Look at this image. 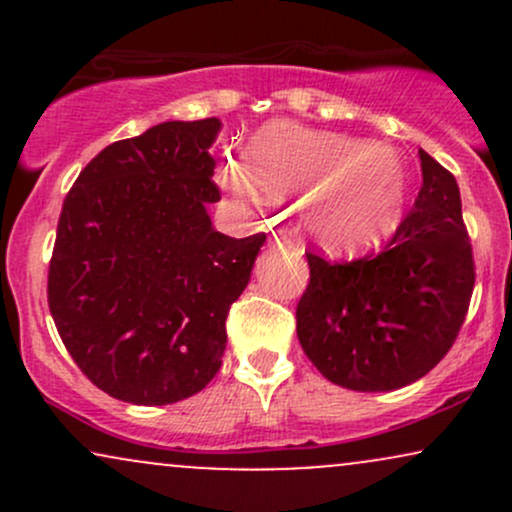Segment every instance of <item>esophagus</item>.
I'll return each instance as SVG.
<instances>
[{"instance_id": "1", "label": "esophagus", "mask_w": 512, "mask_h": 512, "mask_svg": "<svg viewBox=\"0 0 512 512\" xmlns=\"http://www.w3.org/2000/svg\"><path fill=\"white\" fill-rule=\"evenodd\" d=\"M269 243H272V245H284V243H289V240L281 236V233H272V238H269Z\"/></svg>"}]
</instances>
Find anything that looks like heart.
I'll list each match as a JSON object with an SVG mask.
<instances>
[{"label":"heart","mask_w":512,"mask_h":512,"mask_svg":"<svg viewBox=\"0 0 512 512\" xmlns=\"http://www.w3.org/2000/svg\"><path fill=\"white\" fill-rule=\"evenodd\" d=\"M219 182L250 207L301 199L303 231L332 252L390 236L407 197V170L395 149L291 122L260 129L250 156L223 158Z\"/></svg>","instance_id":"obj_1"}]
</instances>
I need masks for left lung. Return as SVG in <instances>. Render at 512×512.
<instances>
[{
	"mask_svg": "<svg viewBox=\"0 0 512 512\" xmlns=\"http://www.w3.org/2000/svg\"><path fill=\"white\" fill-rule=\"evenodd\" d=\"M414 207L378 255L330 262L305 252L296 308L305 356L334 385L387 392L424 378L455 344L474 291V257L455 175L419 151Z\"/></svg>",
	"mask_w": 512,
	"mask_h": 512,
	"instance_id": "8db88e82",
	"label": "left lung"
}]
</instances>
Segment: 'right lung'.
<instances>
[{"label":"right lung","mask_w":512,"mask_h":512,"mask_svg":"<svg viewBox=\"0 0 512 512\" xmlns=\"http://www.w3.org/2000/svg\"><path fill=\"white\" fill-rule=\"evenodd\" d=\"M216 117L161 122L105 146L67 192L48 269L62 344L98 390L173 404L219 373L226 317L264 233L228 238L209 154Z\"/></svg>","instance_id":"right-lung-1"}]
</instances>
